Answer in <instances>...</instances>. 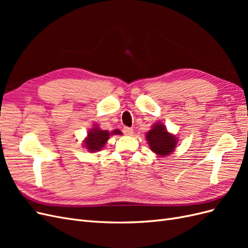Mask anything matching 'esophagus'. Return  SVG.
Masks as SVG:
<instances>
[{
    "mask_svg": "<svg viewBox=\"0 0 248 248\" xmlns=\"http://www.w3.org/2000/svg\"><path fill=\"white\" fill-rule=\"evenodd\" d=\"M123 133L125 134V136H132L133 129L130 128V127H124V128H123Z\"/></svg>",
    "mask_w": 248,
    "mask_h": 248,
    "instance_id": "1",
    "label": "esophagus"
}]
</instances>
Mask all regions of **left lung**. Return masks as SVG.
Masks as SVG:
<instances>
[{
    "label": "left lung",
    "instance_id": "8db88e82",
    "mask_svg": "<svg viewBox=\"0 0 248 248\" xmlns=\"http://www.w3.org/2000/svg\"><path fill=\"white\" fill-rule=\"evenodd\" d=\"M146 140L150 150L159 155V157H164L174 152L178 142L176 136L170 133L161 122L155 123L152 126V129L146 133Z\"/></svg>",
    "mask_w": 248,
    "mask_h": 248
}]
</instances>
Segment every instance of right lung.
<instances>
[{"label":"right lung","instance_id":"right-lung-1","mask_svg":"<svg viewBox=\"0 0 248 248\" xmlns=\"http://www.w3.org/2000/svg\"><path fill=\"white\" fill-rule=\"evenodd\" d=\"M115 134H120L121 136L122 132L119 129H115L111 132H108V130L100 129L98 125H94L93 128L88 131V136L84 140V147L88 149V151L90 152L100 151L104 145L107 144L109 136H115Z\"/></svg>","mask_w":248,"mask_h":248}]
</instances>
